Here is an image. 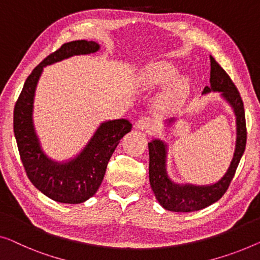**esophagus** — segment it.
<instances>
[{
  "label": "esophagus",
  "mask_w": 260,
  "mask_h": 260,
  "mask_svg": "<svg viewBox=\"0 0 260 260\" xmlns=\"http://www.w3.org/2000/svg\"><path fill=\"white\" fill-rule=\"evenodd\" d=\"M137 128L141 131H152L154 128V121L149 117H142L140 120H138Z\"/></svg>",
  "instance_id": "34e87169"
}]
</instances>
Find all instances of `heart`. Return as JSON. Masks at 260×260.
<instances>
[{
  "instance_id": "b5f03b06",
  "label": "heart",
  "mask_w": 260,
  "mask_h": 260,
  "mask_svg": "<svg viewBox=\"0 0 260 260\" xmlns=\"http://www.w3.org/2000/svg\"><path fill=\"white\" fill-rule=\"evenodd\" d=\"M177 70L173 65L167 63H158L148 70L146 73L147 80L153 84H162L175 77ZM189 92V83L185 78H179L174 81L172 87L166 95V104L169 108L179 107L184 99L187 98Z\"/></svg>"
}]
</instances>
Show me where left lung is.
Returning a JSON list of instances; mask_svg holds the SVG:
<instances>
[{"mask_svg":"<svg viewBox=\"0 0 260 260\" xmlns=\"http://www.w3.org/2000/svg\"><path fill=\"white\" fill-rule=\"evenodd\" d=\"M210 86H205L203 93L222 92L224 98L234 107L237 117V142L231 165L225 175L212 185H179L173 183L166 173V146L160 140L148 143L149 149V182L150 187L162 207L175 212H191L204 209L215 203L229 188L238 164L246 146V121L242 96L230 76L210 56Z\"/></svg>","mask_w":260,"mask_h":260,"instance_id":"left-lung-1","label":"left lung"}]
</instances>
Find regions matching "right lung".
Returning <instances> with one entry per match:
<instances>
[{
    "label": "right lung",
    "mask_w": 260,
    "mask_h": 260,
    "mask_svg": "<svg viewBox=\"0 0 260 260\" xmlns=\"http://www.w3.org/2000/svg\"><path fill=\"white\" fill-rule=\"evenodd\" d=\"M99 50L95 42L73 41L65 43L44 58L32 70L14 108V133L21 161L31 183L45 196L60 203L77 204L90 199L98 190L107 164L121 138L132 129L126 119L104 122L78 157L57 165L42 152L32 125L35 90L45 65L73 55H87Z\"/></svg>",
    "instance_id": "obj_1"
}]
</instances>
